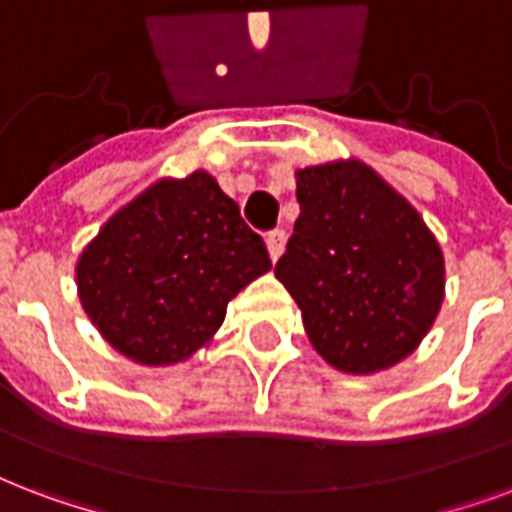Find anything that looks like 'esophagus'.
Here are the masks:
<instances>
[{"mask_svg": "<svg viewBox=\"0 0 512 512\" xmlns=\"http://www.w3.org/2000/svg\"><path fill=\"white\" fill-rule=\"evenodd\" d=\"M284 244H287V233H284V230H273V233H268L265 247H268V255H271V260H279V255L284 252Z\"/></svg>", "mask_w": 512, "mask_h": 512, "instance_id": "esophagus-1", "label": "esophagus"}]
</instances>
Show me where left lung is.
I'll list each match as a JSON object with an SVG mask.
<instances>
[{
  "mask_svg": "<svg viewBox=\"0 0 512 512\" xmlns=\"http://www.w3.org/2000/svg\"><path fill=\"white\" fill-rule=\"evenodd\" d=\"M300 217L276 279L314 349L346 373L408 357L443 303V255L403 195L365 163L298 171Z\"/></svg>",
  "mask_w": 512,
  "mask_h": 512,
  "instance_id": "obj_1",
  "label": "left lung"
}]
</instances>
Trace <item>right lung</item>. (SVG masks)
<instances>
[{"label": "right lung", "instance_id": "right-lung-1", "mask_svg": "<svg viewBox=\"0 0 512 512\" xmlns=\"http://www.w3.org/2000/svg\"><path fill=\"white\" fill-rule=\"evenodd\" d=\"M271 268L263 239L206 171L163 179L101 228L77 263L88 317L142 365L190 357L228 300Z\"/></svg>", "mask_w": 512, "mask_h": 512}]
</instances>
